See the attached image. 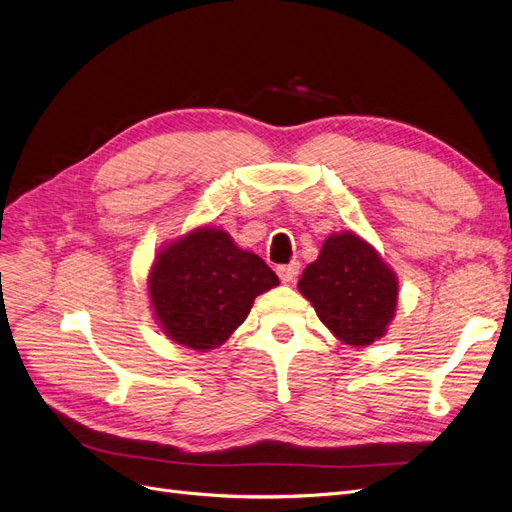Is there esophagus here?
<instances>
[{"label": "esophagus", "mask_w": 512, "mask_h": 512, "mask_svg": "<svg viewBox=\"0 0 512 512\" xmlns=\"http://www.w3.org/2000/svg\"><path fill=\"white\" fill-rule=\"evenodd\" d=\"M299 269H301L299 262H290V265H280V267H277V275H280V280L284 284H290V282L297 280Z\"/></svg>", "instance_id": "obj_1"}]
</instances>
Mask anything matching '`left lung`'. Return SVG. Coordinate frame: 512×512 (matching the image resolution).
Segmentation results:
<instances>
[{"label": "left lung", "instance_id": "8db88e82", "mask_svg": "<svg viewBox=\"0 0 512 512\" xmlns=\"http://www.w3.org/2000/svg\"><path fill=\"white\" fill-rule=\"evenodd\" d=\"M299 292L339 342L369 346L386 335L397 309V275L356 232H333L305 267Z\"/></svg>", "mask_w": 512, "mask_h": 512}]
</instances>
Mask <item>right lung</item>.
I'll list each match as a JSON object with an SVG mask.
<instances>
[{"instance_id": "1", "label": "right lung", "mask_w": 512, "mask_h": 512, "mask_svg": "<svg viewBox=\"0 0 512 512\" xmlns=\"http://www.w3.org/2000/svg\"><path fill=\"white\" fill-rule=\"evenodd\" d=\"M277 284L265 260L241 250L226 230L213 226H198L166 243L147 277L160 329L196 352L222 346L250 314L258 294Z\"/></svg>"}]
</instances>
